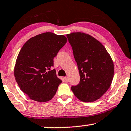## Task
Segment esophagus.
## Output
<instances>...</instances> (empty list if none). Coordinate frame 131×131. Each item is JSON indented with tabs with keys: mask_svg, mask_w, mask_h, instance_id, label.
Returning a JSON list of instances; mask_svg holds the SVG:
<instances>
[{
	"mask_svg": "<svg viewBox=\"0 0 131 131\" xmlns=\"http://www.w3.org/2000/svg\"><path fill=\"white\" fill-rule=\"evenodd\" d=\"M64 80L66 82H68L69 81V78L68 77H64Z\"/></svg>",
	"mask_w": 131,
	"mask_h": 131,
	"instance_id": "esophagus-1",
	"label": "esophagus"
}]
</instances>
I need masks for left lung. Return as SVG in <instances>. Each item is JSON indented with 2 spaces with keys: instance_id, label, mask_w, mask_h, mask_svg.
Returning a JSON list of instances; mask_svg holds the SVG:
<instances>
[{
  "instance_id": "obj_1",
  "label": "left lung",
  "mask_w": 131,
  "mask_h": 131,
  "mask_svg": "<svg viewBox=\"0 0 131 131\" xmlns=\"http://www.w3.org/2000/svg\"><path fill=\"white\" fill-rule=\"evenodd\" d=\"M79 71L80 81L71 87L80 101L93 102L108 89L114 76V64L105 47L90 35L67 34Z\"/></svg>"
}]
</instances>
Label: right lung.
<instances>
[{"label":"right lung","mask_w":131,"mask_h":131,"mask_svg":"<svg viewBox=\"0 0 131 131\" xmlns=\"http://www.w3.org/2000/svg\"><path fill=\"white\" fill-rule=\"evenodd\" d=\"M67 42L63 35L46 32L31 38L22 47L14 76L20 89L31 99L47 102L55 95L62 80L54 69L50 70L54 66V57Z\"/></svg>","instance_id":"1"}]
</instances>
